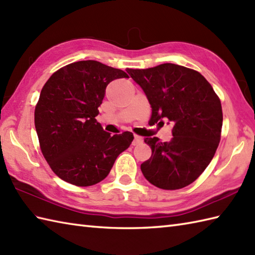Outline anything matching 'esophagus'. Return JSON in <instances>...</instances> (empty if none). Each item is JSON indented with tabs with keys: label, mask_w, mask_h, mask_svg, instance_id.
<instances>
[{
	"label": "esophagus",
	"mask_w": 255,
	"mask_h": 255,
	"mask_svg": "<svg viewBox=\"0 0 255 255\" xmlns=\"http://www.w3.org/2000/svg\"><path fill=\"white\" fill-rule=\"evenodd\" d=\"M142 141H143V140H142V138H141V137L138 136V134H134V136H133L132 145H137V144H139V143H141Z\"/></svg>",
	"instance_id": "esophagus-1"
}]
</instances>
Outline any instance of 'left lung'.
Here are the masks:
<instances>
[{"label": "left lung", "mask_w": 255, "mask_h": 255, "mask_svg": "<svg viewBox=\"0 0 255 255\" xmlns=\"http://www.w3.org/2000/svg\"><path fill=\"white\" fill-rule=\"evenodd\" d=\"M143 90L152 108L151 121L172 125L173 138H144L152 150L141 164L142 174L162 189H180L192 184L208 166L217 150L223 108L213 86L199 72L178 64L149 69H127Z\"/></svg>", "instance_id": "left-lung-1"}]
</instances>
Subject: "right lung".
I'll return each instance as SVG.
<instances>
[{"label":"right lung","instance_id":"obj_1","mask_svg":"<svg viewBox=\"0 0 255 255\" xmlns=\"http://www.w3.org/2000/svg\"><path fill=\"white\" fill-rule=\"evenodd\" d=\"M121 78H128L123 70L78 61L59 69L42 88L35 127L42 155L61 180L75 186L100 183L130 145L131 132L112 137L95 119L106 86Z\"/></svg>","mask_w":255,"mask_h":255}]
</instances>
